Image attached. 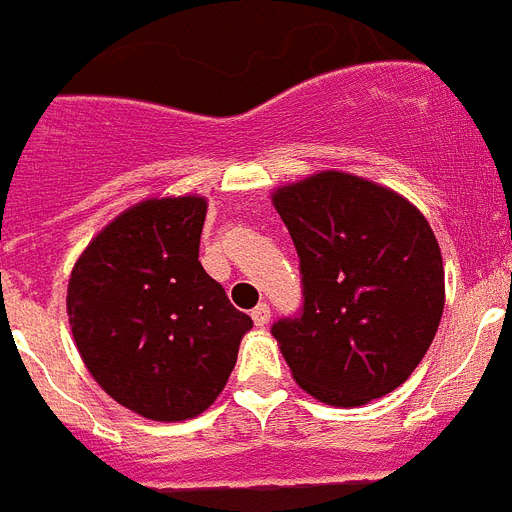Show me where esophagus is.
I'll return each instance as SVG.
<instances>
[{"instance_id":"esophagus-1","label":"esophagus","mask_w":512,"mask_h":512,"mask_svg":"<svg viewBox=\"0 0 512 512\" xmlns=\"http://www.w3.org/2000/svg\"><path fill=\"white\" fill-rule=\"evenodd\" d=\"M252 321H255L257 328L268 326V321H270V307H268V305H257L255 310H252Z\"/></svg>"}]
</instances>
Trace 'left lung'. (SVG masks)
I'll list each match as a JSON object with an SVG mask.
<instances>
[{
	"label": "left lung",
	"instance_id": "left-lung-1",
	"mask_svg": "<svg viewBox=\"0 0 512 512\" xmlns=\"http://www.w3.org/2000/svg\"><path fill=\"white\" fill-rule=\"evenodd\" d=\"M273 207L305 286L302 315L270 328L294 381L334 407L394 392L444 313L442 252L429 220L397 191L342 170L278 186Z\"/></svg>",
	"mask_w": 512,
	"mask_h": 512
}]
</instances>
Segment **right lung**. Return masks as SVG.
<instances>
[{
	"instance_id": "obj_1",
	"label": "right lung",
	"mask_w": 512,
	"mask_h": 512,
	"mask_svg": "<svg viewBox=\"0 0 512 512\" xmlns=\"http://www.w3.org/2000/svg\"><path fill=\"white\" fill-rule=\"evenodd\" d=\"M207 199L152 197L112 218L70 270L73 342L118 405L162 423L218 400L252 318L199 263Z\"/></svg>"
}]
</instances>
